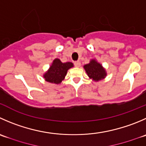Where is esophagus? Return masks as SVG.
<instances>
[{
  "instance_id": "esophagus-1",
  "label": "esophagus",
  "mask_w": 146,
  "mask_h": 146,
  "mask_svg": "<svg viewBox=\"0 0 146 146\" xmlns=\"http://www.w3.org/2000/svg\"><path fill=\"white\" fill-rule=\"evenodd\" d=\"M74 65H75V66H76V67H77V68L80 67V62L78 61H78H76L74 63Z\"/></svg>"
}]
</instances>
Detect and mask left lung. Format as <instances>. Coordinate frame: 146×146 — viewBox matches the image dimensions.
<instances>
[{"mask_svg":"<svg viewBox=\"0 0 146 146\" xmlns=\"http://www.w3.org/2000/svg\"><path fill=\"white\" fill-rule=\"evenodd\" d=\"M83 68L86 70L89 78L92 79L95 82L103 80L107 76L106 69L96 59H91L90 63L83 66Z\"/></svg>","mask_w":146,"mask_h":146,"instance_id":"left-lung-1","label":"left lung"}]
</instances>
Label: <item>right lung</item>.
<instances>
[{"label":"right lung","instance_id":"add662e5","mask_svg":"<svg viewBox=\"0 0 146 146\" xmlns=\"http://www.w3.org/2000/svg\"><path fill=\"white\" fill-rule=\"evenodd\" d=\"M73 67V63L71 62L62 63L60 59L56 58L48 70L43 74V78L48 83L60 84L64 80L68 70Z\"/></svg>","mask_w":146,"mask_h":146}]
</instances>
